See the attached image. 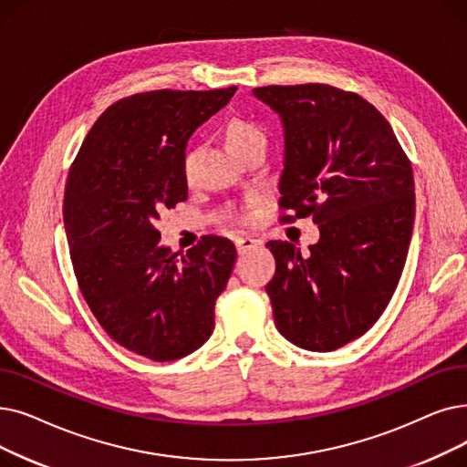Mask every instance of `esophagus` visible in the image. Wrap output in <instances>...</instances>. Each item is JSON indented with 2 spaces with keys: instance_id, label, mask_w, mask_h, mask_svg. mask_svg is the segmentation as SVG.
<instances>
[{
  "instance_id": "1",
  "label": "esophagus",
  "mask_w": 467,
  "mask_h": 467,
  "mask_svg": "<svg viewBox=\"0 0 467 467\" xmlns=\"http://www.w3.org/2000/svg\"><path fill=\"white\" fill-rule=\"evenodd\" d=\"M234 244H236L238 254H246V252H250V250L259 248L261 242H259L257 238H252V236H238V238L234 240Z\"/></svg>"
}]
</instances>
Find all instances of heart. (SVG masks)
I'll list each match as a JSON object with an SVG mask.
<instances>
[{"mask_svg": "<svg viewBox=\"0 0 467 467\" xmlns=\"http://www.w3.org/2000/svg\"><path fill=\"white\" fill-rule=\"evenodd\" d=\"M227 139L231 147L234 149V152H242L248 147L254 145H267V135L263 131L257 124L250 119H233L229 121L227 126ZM196 158L198 152L196 150H189L183 158V175L185 179H192L194 177V170H196Z\"/></svg>", "mask_w": 467, "mask_h": 467, "instance_id": "1", "label": "heart"}]
</instances>
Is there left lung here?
Returning a JSON list of instances; mask_svg holds the SVG:
<instances>
[{"instance_id": "1", "label": "left lung", "mask_w": 467, "mask_h": 467, "mask_svg": "<svg viewBox=\"0 0 467 467\" xmlns=\"http://www.w3.org/2000/svg\"><path fill=\"white\" fill-rule=\"evenodd\" d=\"M284 130L280 208L313 215L320 238L301 255L271 240L275 324L294 346L334 351L368 332L397 288L414 227L412 166L360 95L324 84L255 88Z\"/></svg>"}]
</instances>
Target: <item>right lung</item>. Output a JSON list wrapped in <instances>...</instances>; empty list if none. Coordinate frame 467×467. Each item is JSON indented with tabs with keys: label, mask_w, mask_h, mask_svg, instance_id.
<instances>
[{
	"label": "right lung",
	"mask_w": 467,
	"mask_h": 467,
	"mask_svg": "<svg viewBox=\"0 0 467 467\" xmlns=\"http://www.w3.org/2000/svg\"><path fill=\"white\" fill-rule=\"evenodd\" d=\"M234 91L160 89L121 99L95 121L68 173L63 219L79 290L116 343L150 360L204 346L233 273L231 240L204 236L177 255L160 244L154 223L187 200L189 139Z\"/></svg>",
	"instance_id": "obj_1"
}]
</instances>
